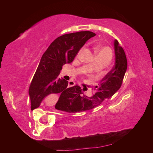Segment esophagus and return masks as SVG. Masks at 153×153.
I'll list each match as a JSON object with an SVG mask.
<instances>
[{"instance_id":"34e87169","label":"esophagus","mask_w":153,"mask_h":153,"mask_svg":"<svg viewBox=\"0 0 153 153\" xmlns=\"http://www.w3.org/2000/svg\"><path fill=\"white\" fill-rule=\"evenodd\" d=\"M75 85V82L74 81H70L69 82V86H74Z\"/></svg>"}]
</instances>
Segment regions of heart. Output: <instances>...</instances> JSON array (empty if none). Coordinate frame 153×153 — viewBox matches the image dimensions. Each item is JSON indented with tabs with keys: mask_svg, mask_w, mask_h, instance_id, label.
Returning a JSON list of instances; mask_svg holds the SVG:
<instances>
[{
	"mask_svg": "<svg viewBox=\"0 0 153 153\" xmlns=\"http://www.w3.org/2000/svg\"><path fill=\"white\" fill-rule=\"evenodd\" d=\"M82 48L80 50L79 53L82 52ZM94 52L96 54L97 57H103V58H106L108 60H111L112 57L111 50L107 46H101V45H97L94 47ZM91 69H92L93 67H90Z\"/></svg>",
	"mask_w": 153,
	"mask_h": 153,
	"instance_id": "1",
	"label": "heart"
}]
</instances>
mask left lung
<instances>
[{"label":"left lung","mask_w":153,"mask_h":153,"mask_svg":"<svg viewBox=\"0 0 153 153\" xmlns=\"http://www.w3.org/2000/svg\"><path fill=\"white\" fill-rule=\"evenodd\" d=\"M115 65L110 72L96 85V94L91 97L82 94L81 88L75 85L68 94L59 98L55 108L68 113H76L92 109L99 106L105 100L109 99L120 88L127 68V60L125 52L114 40Z\"/></svg>","instance_id":"left-lung-1"}]
</instances>
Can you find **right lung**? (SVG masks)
Segmentation results:
<instances>
[{"label": "right lung", "instance_id": "add662e5", "mask_svg": "<svg viewBox=\"0 0 153 153\" xmlns=\"http://www.w3.org/2000/svg\"><path fill=\"white\" fill-rule=\"evenodd\" d=\"M96 34L92 31H78L66 34L54 39L42 57L29 86L31 109L40 106L45 97L53 94H68L73 87L68 88V81L60 79L62 67L73 62L80 49Z\"/></svg>", "mask_w": 153, "mask_h": 153}]
</instances>
